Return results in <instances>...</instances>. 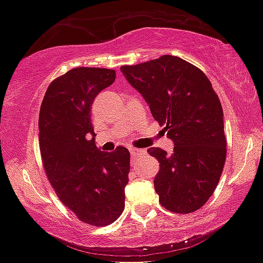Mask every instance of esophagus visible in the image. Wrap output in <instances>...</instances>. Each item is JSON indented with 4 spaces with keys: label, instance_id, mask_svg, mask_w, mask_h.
I'll return each instance as SVG.
<instances>
[{
    "label": "esophagus",
    "instance_id": "obj_1",
    "mask_svg": "<svg viewBox=\"0 0 263 263\" xmlns=\"http://www.w3.org/2000/svg\"><path fill=\"white\" fill-rule=\"evenodd\" d=\"M129 153H131V155L134 156V158H139V156H141V155H144V154H146V151H145V150H140V148L131 147V148H129Z\"/></svg>",
    "mask_w": 263,
    "mask_h": 263
}]
</instances>
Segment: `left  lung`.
Returning a JSON list of instances; mask_svg holds the SVG:
<instances>
[{
	"instance_id": "1",
	"label": "left lung",
	"mask_w": 263,
	"mask_h": 263,
	"mask_svg": "<svg viewBox=\"0 0 263 263\" xmlns=\"http://www.w3.org/2000/svg\"><path fill=\"white\" fill-rule=\"evenodd\" d=\"M121 71L174 142L171 155L160 147L147 150L160 165L154 179L159 202L172 213H195L214 193L227 158L219 97L200 68L176 55Z\"/></svg>"
}]
</instances>
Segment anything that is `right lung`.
Segmentation results:
<instances>
[{
	"label": "right lung",
	"instance_id": "right-lung-1",
	"mask_svg": "<svg viewBox=\"0 0 263 263\" xmlns=\"http://www.w3.org/2000/svg\"><path fill=\"white\" fill-rule=\"evenodd\" d=\"M116 80V71L76 67L49 84L39 112V148L50 185L85 224L105 227L123 213L129 151H99L91 104Z\"/></svg>",
	"mask_w": 263,
	"mask_h": 263
}]
</instances>
